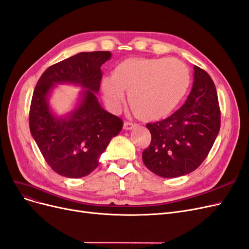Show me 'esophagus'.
<instances>
[{
  "label": "esophagus",
  "mask_w": 249,
  "mask_h": 249,
  "mask_svg": "<svg viewBox=\"0 0 249 249\" xmlns=\"http://www.w3.org/2000/svg\"><path fill=\"white\" fill-rule=\"evenodd\" d=\"M135 126H137V124L132 123V122H124V130H132V128H134Z\"/></svg>",
  "instance_id": "34e87169"
}]
</instances>
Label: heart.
I'll return each mask as SVG.
<instances>
[{
	"mask_svg": "<svg viewBox=\"0 0 249 249\" xmlns=\"http://www.w3.org/2000/svg\"><path fill=\"white\" fill-rule=\"evenodd\" d=\"M190 83V70L176 57L131 58L103 79L102 91L107 106L118 111L127 90L134 112L141 118L154 119L178 105Z\"/></svg>",
	"mask_w": 249,
	"mask_h": 249,
	"instance_id": "obj_1",
	"label": "heart"
}]
</instances>
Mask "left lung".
Masks as SVG:
<instances>
[{"label":"left lung","mask_w":249,"mask_h":249,"mask_svg":"<svg viewBox=\"0 0 249 249\" xmlns=\"http://www.w3.org/2000/svg\"><path fill=\"white\" fill-rule=\"evenodd\" d=\"M195 80L182 107L160 122L147 124L149 146L144 165L161 177L174 178L195 171L207 158L220 128L215 85L209 74L195 66Z\"/></svg>","instance_id":"8db88e82"}]
</instances>
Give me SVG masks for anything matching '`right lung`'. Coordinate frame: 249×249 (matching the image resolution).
<instances>
[{
  "label": "right lung",
  "mask_w": 249,
  "mask_h": 249,
  "mask_svg": "<svg viewBox=\"0 0 249 249\" xmlns=\"http://www.w3.org/2000/svg\"><path fill=\"white\" fill-rule=\"evenodd\" d=\"M110 57L109 51H92L66 58L46 69L34 89L29 114L31 134L48 166L59 175H89L98 167L110 140L122 131L123 119L103 109L96 97L101 66ZM62 82L78 84L88 90L73 114L56 119L46 100L53 84Z\"/></svg>",
  "instance_id": "1"
}]
</instances>
